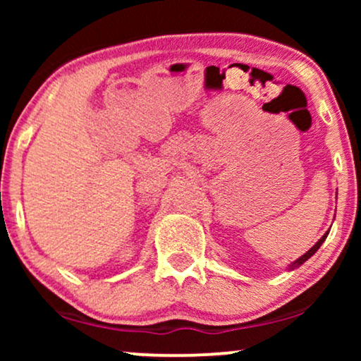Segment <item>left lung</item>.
Masks as SVG:
<instances>
[{"label": "left lung", "mask_w": 361, "mask_h": 361, "mask_svg": "<svg viewBox=\"0 0 361 361\" xmlns=\"http://www.w3.org/2000/svg\"><path fill=\"white\" fill-rule=\"evenodd\" d=\"M329 231H330V230H329ZM329 231H327V233H325V235L322 236V238H320V240L317 241V243H315V245L312 246V248H310V250L307 251V253H305V255H302V256H300V258H299V259H295V261H294V263H290V264H289V269H295V268H299V266H300V264H304V263H305V261H307V259L310 258V256H312V255L315 253V251H317V250L320 248V245H322V243H324V241H325V238H327Z\"/></svg>", "instance_id": "left-lung-1"}]
</instances>
